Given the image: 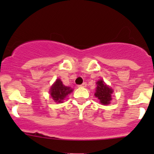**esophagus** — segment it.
Returning <instances> with one entry per match:
<instances>
[{"label": "esophagus", "instance_id": "obj_1", "mask_svg": "<svg viewBox=\"0 0 154 154\" xmlns=\"http://www.w3.org/2000/svg\"><path fill=\"white\" fill-rule=\"evenodd\" d=\"M86 83H82L81 85H80V87H83V88H84V87H86Z\"/></svg>", "mask_w": 154, "mask_h": 154}]
</instances>
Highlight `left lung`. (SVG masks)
Instances as JSON below:
<instances>
[{
  "mask_svg": "<svg viewBox=\"0 0 154 154\" xmlns=\"http://www.w3.org/2000/svg\"><path fill=\"white\" fill-rule=\"evenodd\" d=\"M95 93L94 95L98 98L100 103L103 105H108L112 100V94L113 92L112 88L107 86L103 80H100L96 83Z\"/></svg>",
  "mask_w": 154,
  "mask_h": 154,
  "instance_id": "1",
  "label": "left lung"
}]
</instances>
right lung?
<instances>
[{
  "label": "right lung",
  "mask_w": 154,
  "mask_h": 154,
  "mask_svg": "<svg viewBox=\"0 0 154 154\" xmlns=\"http://www.w3.org/2000/svg\"><path fill=\"white\" fill-rule=\"evenodd\" d=\"M73 89L71 87L66 86L63 85L61 80L57 79L55 83L52 85L50 89V94L53 100L57 103H63L64 100L71 92H72Z\"/></svg>",
  "instance_id": "right-lung-1"
}]
</instances>
